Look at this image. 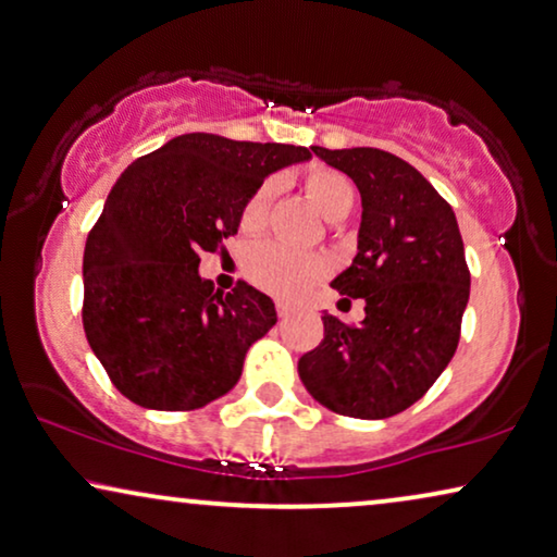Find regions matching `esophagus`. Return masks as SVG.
I'll use <instances>...</instances> for the list:
<instances>
[{"label":"esophagus","mask_w":557,"mask_h":557,"mask_svg":"<svg viewBox=\"0 0 557 557\" xmlns=\"http://www.w3.org/2000/svg\"><path fill=\"white\" fill-rule=\"evenodd\" d=\"M276 311H278V317H281V319L288 317V306H286L284 301H278V304H276Z\"/></svg>","instance_id":"esophagus-1"}]
</instances>
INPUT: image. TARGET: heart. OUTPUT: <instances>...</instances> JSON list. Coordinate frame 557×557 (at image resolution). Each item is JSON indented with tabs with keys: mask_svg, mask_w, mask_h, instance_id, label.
Listing matches in <instances>:
<instances>
[{
	"mask_svg": "<svg viewBox=\"0 0 557 557\" xmlns=\"http://www.w3.org/2000/svg\"><path fill=\"white\" fill-rule=\"evenodd\" d=\"M306 193L329 221L346 219L351 213L354 200H357L351 181L336 171H326V168L306 175ZM273 196H276V185L271 181L263 183L244 206L240 228L261 231L265 219H269ZM244 269L251 284L281 298L301 296L306 288H311L324 276V261L319 256L296 251V248H288L278 240H261V244L248 248Z\"/></svg>",
	"mask_w": 557,
	"mask_h": 557,
	"instance_id": "heart-1",
	"label": "heart"
}]
</instances>
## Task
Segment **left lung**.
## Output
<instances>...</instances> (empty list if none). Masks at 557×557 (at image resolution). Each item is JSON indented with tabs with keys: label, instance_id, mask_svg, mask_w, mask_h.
<instances>
[{
	"label": "left lung",
	"instance_id": "obj_1",
	"mask_svg": "<svg viewBox=\"0 0 557 557\" xmlns=\"http://www.w3.org/2000/svg\"><path fill=\"white\" fill-rule=\"evenodd\" d=\"M357 183V256L332 286L364 298L359 326L324 313V342L298 359L319 405L386 419L424 397L455 357L470 271L455 211L405 160L376 148H313ZM349 301V298H342Z\"/></svg>",
	"mask_w": 557,
	"mask_h": 557
}]
</instances>
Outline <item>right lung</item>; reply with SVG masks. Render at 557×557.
Instances as JSON below:
<instances>
[{
    "mask_svg": "<svg viewBox=\"0 0 557 557\" xmlns=\"http://www.w3.org/2000/svg\"><path fill=\"white\" fill-rule=\"evenodd\" d=\"M311 150L188 133L125 168L83 259L85 334L120 394L145 409L188 412L238 384L276 306L244 281L213 292L198 256L236 236L261 183L311 160Z\"/></svg>",
    "mask_w": 557,
    "mask_h": 557,
    "instance_id": "right-lung-1",
    "label": "right lung"
}]
</instances>
